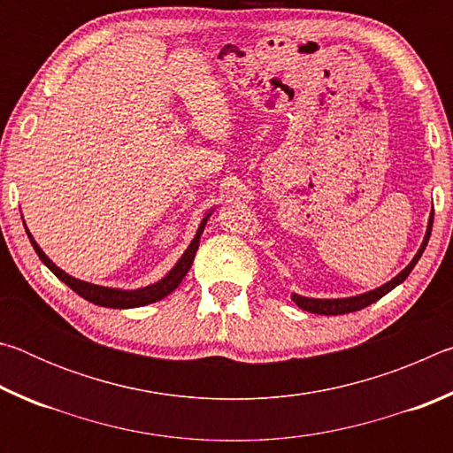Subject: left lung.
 Wrapping results in <instances>:
<instances>
[{"label": "left lung", "mask_w": 453, "mask_h": 453, "mask_svg": "<svg viewBox=\"0 0 453 453\" xmlns=\"http://www.w3.org/2000/svg\"><path fill=\"white\" fill-rule=\"evenodd\" d=\"M432 226H434V210H432V213H429L426 237H424V242H421V245H419L418 254L413 256V259L408 264V267H405V270H402L400 273H397L394 280H389L388 283H383L381 288H375V289L367 291V294H362V296L340 297V300H316V297H303V296H297V294H291V300H294L296 305H300L302 310L311 311V313H319V316H342V313L359 311V310L367 308V305H370V303L378 302L380 297L389 294V291H392L395 286H400V283L411 273L413 265L418 264V259L421 257V254H424L426 245L429 242V235H432Z\"/></svg>", "instance_id": "8db88e82"}]
</instances>
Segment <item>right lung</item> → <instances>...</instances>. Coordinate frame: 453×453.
<instances>
[{
	"label": "right lung",
	"mask_w": 453,
	"mask_h": 453,
	"mask_svg": "<svg viewBox=\"0 0 453 453\" xmlns=\"http://www.w3.org/2000/svg\"><path fill=\"white\" fill-rule=\"evenodd\" d=\"M211 216V211L205 213V218L202 219V224H199L196 237L191 240L189 248L183 251V256L180 257V262L175 264L170 273L165 275L156 283H151V286H145L140 289H116V288H104V286H96V283H88V281H81V280H75L72 278L70 273H65L64 270H59V267L51 262V259L43 254V250L37 245V242L34 240V235L27 232L29 242H32L35 254L40 256L42 262L50 267V270L58 275V278L67 283L75 294L81 296L83 300H88L96 305H102V308H113V310H127V308H140V305H148L153 302H159L164 300L165 296H170L172 291L180 286L181 280L186 278V273L189 272L191 264H194V257H196V251L199 248V237L203 234V227L208 224V218Z\"/></svg>",
	"instance_id": "1"
}]
</instances>
